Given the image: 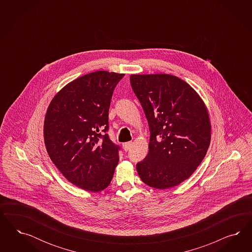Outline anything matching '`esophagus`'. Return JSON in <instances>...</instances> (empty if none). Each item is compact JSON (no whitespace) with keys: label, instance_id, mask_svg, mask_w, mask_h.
Returning a JSON list of instances; mask_svg holds the SVG:
<instances>
[{"label":"esophagus","instance_id":"esophagus-1","mask_svg":"<svg viewBox=\"0 0 252 252\" xmlns=\"http://www.w3.org/2000/svg\"><path fill=\"white\" fill-rule=\"evenodd\" d=\"M131 147H132V142H126V143L123 144V149H124L126 152H128Z\"/></svg>","mask_w":252,"mask_h":252}]
</instances>
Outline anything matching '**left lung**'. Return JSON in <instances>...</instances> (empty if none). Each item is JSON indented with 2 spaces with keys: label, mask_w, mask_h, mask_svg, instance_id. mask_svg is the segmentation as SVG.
Segmentation results:
<instances>
[{
  "label": "left lung",
  "mask_w": 252,
  "mask_h": 252,
  "mask_svg": "<svg viewBox=\"0 0 252 252\" xmlns=\"http://www.w3.org/2000/svg\"><path fill=\"white\" fill-rule=\"evenodd\" d=\"M151 132L149 153L137 163L148 186L166 189L182 183L197 169L211 142L206 106L189 85L167 74L131 75Z\"/></svg>",
  "instance_id": "1"
}]
</instances>
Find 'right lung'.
Masks as SVG:
<instances>
[{
	"label": "right lung",
	"instance_id": "add662e5",
	"mask_svg": "<svg viewBox=\"0 0 252 252\" xmlns=\"http://www.w3.org/2000/svg\"><path fill=\"white\" fill-rule=\"evenodd\" d=\"M124 74L96 71L63 87L44 119L46 150L69 182L98 192L110 185L120 147L106 133L111 99Z\"/></svg>",
	"mask_w": 252,
	"mask_h": 252
}]
</instances>
